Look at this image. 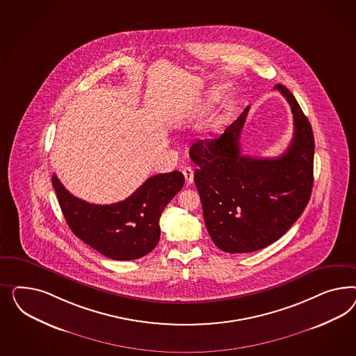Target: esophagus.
<instances>
[{
	"instance_id": "esophagus-1",
	"label": "esophagus",
	"mask_w": 356,
	"mask_h": 356,
	"mask_svg": "<svg viewBox=\"0 0 356 356\" xmlns=\"http://www.w3.org/2000/svg\"><path fill=\"white\" fill-rule=\"evenodd\" d=\"M184 177H185V183L186 185H191V184L193 183V170H192V167H184L183 170Z\"/></svg>"
}]
</instances>
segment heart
<instances>
[{
  "label": "heart",
  "mask_w": 356,
  "mask_h": 356,
  "mask_svg": "<svg viewBox=\"0 0 356 356\" xmlns=\"http://www.w3.org/2000/svg\"><path fill=\"white\" fill-rule=\"evenodd\" d=\"M180 122V121H179ZM183 122V121H181ZM220 125V119L219 118H216V119L211 121V128H218Z\"/></svg>",
  "instance_id": "1"
}]
</instances>
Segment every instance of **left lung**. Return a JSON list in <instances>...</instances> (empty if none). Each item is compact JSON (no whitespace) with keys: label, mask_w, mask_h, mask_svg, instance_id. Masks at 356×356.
Wrapping results in <instances>:
<instances>
[{"label":"left lung","mask_w":356,"mask_h":356,"mask_svg":"<svg viewBox=\"0 0 356 356\" xmlns=\"http://www.w3.org/2000/svg\"><path fill=\"white\" fill-rule=\"evenodd\" d=\"M291 107L293 137L277 158L241 155L240 136L248 107L216 140H200L189 150L194 183L209 235L228 253H249L283 236L302 216L313 186L312 127L295 97L275 85Z\"/></svg>","instance_id":"obj_1"}]
</instances>
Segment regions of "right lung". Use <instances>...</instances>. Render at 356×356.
I'll return each instance as SVG.
<instances>
[{
	"label": "right lung",
	"instance_id": "add662e5",
	"mask_svg": "<svg viewBox=\"0 0 356 356\" xmlns=\"http://www.w3.org/2000/svg\"><path fill=\"white\" fill-rule=\"evenodd\" d=\"M54 192L65 220L87 245L118 261L140 259L156 247L159 219L164 207L184 186L179 171L149 177L127 200L112 205H94L79 200L52 176Z\"/></svg>",
	"mask_w": 356,
	"mask_h": 356
}]
</instances>
